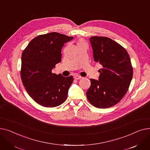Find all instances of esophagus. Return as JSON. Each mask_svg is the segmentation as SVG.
<instances>
[{
	"mask_svg": "<svg viewBox=\"0 0 150 150\" xmlns=\"http://www.w3.org/2000/svg\"><path fill=\"white\" fill-rule=\"evenodd\" d=\"M82 78L81 76H78V75H76L74 76V79H76V80H79V79H81Z\"/></svg>",
	"mask_w": 150,
	"mask_h": 150,
	"instance_id": "34e87169",
	"label": "esophagus"
}]
</instances>
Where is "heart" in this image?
<instances>
[{"label":"heart","mask_w":150,"mask_h":150,"mask_svg":"<svg viewBox=\"0 0 150 150\" xmlns=\"http://www.w3.org/2000/svg\"><path fill=\"white\" fill-rule=\"evenodd\" d=\"M79 43H80V42H79Z\"/></svg>","instance_id":"b5f03b06"}]
</instances>
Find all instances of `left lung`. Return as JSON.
<instances>
[{
    "label": "left lung",
    "mask_w": 150,
    "mask_h": 150,
    "mask_svg": "<svg viewBox=\"0 0 150 150\" xmlns=\"http://www.w3.org/2000/svg\"><path fill=\"white\" fill-rule=\"evenodd\" d=\"M90 40L94 61L102 68L99 70V81L90 79L87 99L96 108H110L128 90L133 74L131 59L125 48L110 38L93 36Z\"/></svg>",
    "instance_id": "obj_1"
}]
</instances>
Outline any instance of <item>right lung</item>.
Wrapping results in <instances>:
<instances>
[{
    "mask_svg": "<svg viewBox=\"0 0 150 150\" xmlns=\"http://www.w3.org/2000/svg\"><path fill=\"white\" fill-rule=\"evenodd\" d=\"M73 38L56 32L39 35L22 52V83L31 98L43 107H57L67 98L73 76L57 75L52 73V69L61 62L64 43Z\"/></svg>",
    "mask_w": 150,
    "mask_h": 150,
    "instance_id": "add662e5",
    "label": "right lung"
}]
</instances>
